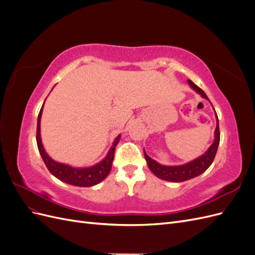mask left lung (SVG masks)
<instances>
[{"label":"left lung","mask_w":255,"mask_h":255,"mask_svg":"<svg viewBox=\"0 0 255 255\" xmlns=\"http://www.w3.org/2000/svg\"><path fill=\"white\" fill-rule=\"evenodd\" d=\"M188 83L190 86L198 92V94H200L203 98L208 100V98L204 94V91L200 87H198L194 82L188 81ZM219 141H220V130H219V120L217 117V127H216V129H215V141L210 146V149H208L203 155L200 156L199 158L182 166H163L158 164L157 161L152 159L145 152H144V157H145L146 163H148L150 170L156 176H158L159 179L165 180V181H170V182H184L203 173L206 169L212 165L213 160L216 156V153H217Z\"/></svg>","instance_id":"1"}]
</instances>
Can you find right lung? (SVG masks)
Listing matches in <instances>:
<instances>
[{
  "label": "right lung",
  "mask_w": 255,
  "mask_h": 255,
  "mask_svg": "<svg viewBox=\"0 0 255 255\" xmlns=\"http://www.w3.org/2000/svg\"><path fill=\"white\" fill-rule=\"evenodd\" d=\"M43 107V105H42ZM42 107L38 115V120H37V133H36V140L38 150H39L40 155L44 161L45 166L49 169V171L56 176L58 180L63 181L65 183L74 185V186H80V187H89L94 186V185L99 184L102 182L105 177L110 174L112 164L114 160L115 155V149L116 145L119 142L120 135L116 138L113 142L112 148L107 154L106 157L101 161V163L97 164L94 167L89 168H73L65 164L57 163V161L53 160L47 153H45L42 143H41V138H40V118H41V113H42Z\"/></svg>",
  "instance_id": "right-lung-1"
}]
</instances>
